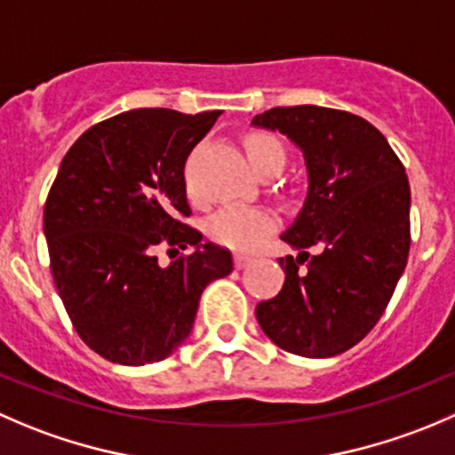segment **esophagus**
Segmentation results:
<instances>
[{"label": "esophagus", "mask_w": 455, "mask_h": 455, "mask_svg": "<svg viewBox=\"0 0 455 455\" xmlns=\"http://www.w3.org/2000/svg\"><path fill=\"white\" fill-rule=\"evenodd\" d=\"M233 262H235V268H244V267H249L251 262H253V258H251V255H246V253H235Z\"/></svg>", "instance_id": "1"}]
</instances>
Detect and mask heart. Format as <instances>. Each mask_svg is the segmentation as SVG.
<instances>
[{
  "label": "heart",
  "mask_w": 455,
  "mask_h": 455,
  "mask_svg": "<svg viewBox=\"0 0 455 455\" xmlns=\"http://www.w3.org/2000/svg\"><path fill=\"white\" fill-rule=\"evenodd\" d=\"M244 147L258 171L268 162L284 164V148L273 135H246ZM275 227L277 215L268 206L228 204L209 220V235L220 244L231 246V249L253 251L267 242V237L275 231Z\"/></svg>",
  "instance_id": "1"
}]
</instances>
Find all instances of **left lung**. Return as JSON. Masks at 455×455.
I'll return each mask as SVG.
<instances>
[{"mask_svg": "<svg viewBox=\"0 0 455 455\" xmlns=\"http://www.w3.org/2000/svg\"><path fill=\"white\" fill-rule=\"evenodd\" d=\"M253 126L302 151L308 191L282 240L284 286L255 307L280 349L304 358L345 354L376 326L407 267L411 191L403 162L363 117L324 106H277ZM321 249L315 256L306 251Z\"/></svg>", "mask_w": 455, "mask_h": 455, "instance_id": "obj_1", "label": "left lung"}]
</instances>
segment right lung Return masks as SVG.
Wrapping results in <instances>:
<instances>
[{
    "label": "right lung",
    "mask_w": 455,
    "mask_h": 455,
    "mask_svg": "<svg viewBox=\"0 0 455 455\" xmlns=\"http://www.w3.org/2000/svg\"><path fill=\"white\" fill-rule=\"evenodd\" d=\"M222 110L135 108L91 126L61 160L44 206L51 273L79 338L110 363L169 358L231 251L187 227L184 164ZM160 243L192 253L169 267Z\"/></svg>",
    "instance_id": "obj_1"
}]
</instances>
